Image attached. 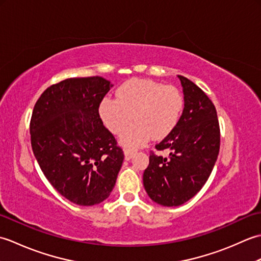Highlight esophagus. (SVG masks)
<instances>
[{
    "instance_id": "1",
    "label": "esophagus",
    "mask_w": 261,
    "mask_h": 261,
    "mask_svg": "<svg viewBox=\"0 0 261 261\" xmlns=\"http://www.w3.org/2000/svg\"><path fill=\"white\" fill-rule=\"evenodd\" d=\"M134 153H135V151L127 150V149H125V150H124V159L130 160L132 157H134Z\"/></svg>"
}]
</instances>
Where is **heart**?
Masks as SVG:
<instances>
[{
  "mask_svg": "<svg viewBox=\"0 0 261 261\" xmlns=\"http://www.w3.org/2000/svg\"><path fill=\"white\" fill-rule=\"evenodd\" d=\"M184 108V98L174 86H164L150 80H131L122 84L115 99L105 97L98 115L113 135L122 134L131 119L135 123L121 136L122 146L129 149L146 145L152 136L163 139L173 131Z\"/></svg>",
  "mask_w": 261,
  "mask_h": 261,
  "instance_id": "1",
  "label": "heart"
}]
</instances>
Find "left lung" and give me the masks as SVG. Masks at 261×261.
<instances>
[{"label":"left lung","mask_w":261,"mask_h":261,"mask_svg":"<svg viewBox=\"0 0 261 261\" xmlns=\"http://www.w3.org/2000/svg\"><path fill=\"white\" fill-rule=\"evenodd\" d=\"M184 110L175 129L156 145L143 173V186L153 202L178 206L201 191L212 173L220 150V125L212 101L201 88L178 75Z\"/></svg>","instance_id":"obj_1"}]
</instances>
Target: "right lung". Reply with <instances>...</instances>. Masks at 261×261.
Returning <instances> with one entry per match:
<instances>
[{
	"label": "right lung",
	"mask_w": 261,
	"mask_h": 261,
	"mask_svg": "<svg viewBox=\"0 0 261 261\" xmlns=\"http://www.w3.org/2000/svg\"><path fill=\"white\" fill-rule=\"evenodd\" d=\"M112 86L99 76L67 79L48 87L33 108V154L56 191L82 206L109 197L124 159L98 115Z\"/></svg>",
	"instance_id": "obj_1"
}]
</instances>
